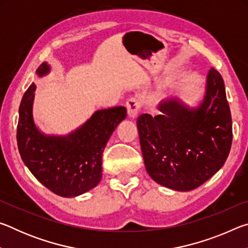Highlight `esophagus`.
I'll return each instance as SVG.
<instances>
[{
	"instance_id": "34e87169",
	"label": "esophagus",
	"mask_w": 248,
	"mask_h": 248,
	"mask_svg": "<svg viewBox=\"0 0 248 248\" xmlns=\"http://www.w3.org/2000/svg\"><path fill=\"white\" fill-rule=\"evenodd\" d=\"M125 106H127L128 115H129L130 118H136L138 114H139L141 103L139 102V99L131 97V98H129L127 100V103H125Z\"/></svg>"
}]
</instances>
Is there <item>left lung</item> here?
<instances>
[{
    "instance_id": "1",
    "label": "left lung",
    "mask_w": 248,
    "mask_h": 248,
    "mask_svg": "<svg viewBox=\"0 0 248 248\" xmlns=\"http://www.w3.org/2000/svg\"><path fill=\"white\" fill-rule=\"evenodd\" d=\"M161 115L137 121L146 171L170 189L189 191L212 177L229 156L232 117L221 74L211 68L203 99L189 107L176 98L158 104Z\"/></svg>"
}]
</instances>
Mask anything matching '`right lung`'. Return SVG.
I'll return each instance as SVG.
<instances>
[{"mask_svg":"<svg viewBox=\"0 0 248 248\" xmlns=\"http://www.w3.org/2000/svg\"><path fill=\"white\" fill-rule=\"evenodd\" d=\"M50 72L44 62L39 78ZM36 85L25 92L19 106L17 146L24 164L39 182L65 198L85 194L102 179V156L109 138L127 117L124 106L95 111L81 127L66 136L46 134L37 128L32 107Z\"/></svg>","mask_w":248,"mask_h":248,"instance_id":"right-lung-1","label":"right lung"}]
</instances>
